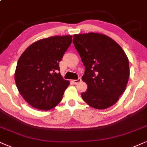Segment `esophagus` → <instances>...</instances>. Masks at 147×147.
<instances>
[{"mask_svg":"<svg viewBox=\"0 0 147 147\" xmlns=\"http://www.w3.org/2000/svg\"><path fill=\"white\" fill-rule=\"evenodd\" d=\"M81 78H79V79H77L73 80V81H72V82L75 83V84H78V83L81 82Z\"/></svg>","mask_w":147,"mask_h":147,"instance_id":"1","label":"esophagus"}]
</instances>
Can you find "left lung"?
<instances>
[{
  "instance_id": "1",
  "label": "left lung",
  "mask_w": 147,
  "mask_h": 147,
  "mask_svg": "<svg viewBox=\"0 0 147 147\" xmlns=\"http://www.w3.org/2000/svg\"><path fill=\"white\" fill-rule=\"evenodd\" d=\"M85 66L82 80L87 89L81 97L96 109L115 105L126 88L129 76L125 53L110 37L90 32L75 34L72 40Z\"/></svg>"
}]
</instances>
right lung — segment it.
<instances>
[{
	"label": "right lung",
	"instance_id": "obj_1",
	"mask_svg": "<svg viewBox=\"0 0 147 147\" xmlns=\"http://www.w3.org/2000/svg\"><path fill=\"white\" fill-rule=\"evenodd\" d=\"M71 35L55 36L30 45L19 58L15 72L16 86L35 109L48 111L60 102L69 81L63 79L59 62L72 42Z\"/></svg>",
	"mask_w": 147,
	"mask_h": 147
}]
</instances>
